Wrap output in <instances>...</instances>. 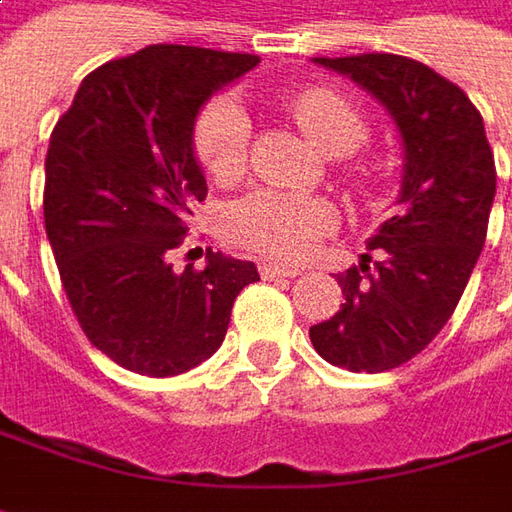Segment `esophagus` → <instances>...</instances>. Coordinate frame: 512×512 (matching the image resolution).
<instances>
[{
    "label": "esophagus",
    "instance_id": "34e87169",
    "mask_svg": "<svg viewBox=\"0 0 512 512\" xmlns=\"http://www.w3.org/2000/svg\"><path fill=\"white\" fill-rule=\"evenodd\" d=\"M300 266H283V263H260V277L272 280V277H297Z\"/></svg>",
    "mask_w": 512,
    "mask_h": 512
}]
</instances>
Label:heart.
<instances>
[{
    "label": "heart",
    "instance_id": "1",
    "mask_svg": "<svg viewBox=\"0 0 512 512\" xmlns=\"http://www.w3.org/2000/svg\"><path fill=\"white\" fill-rule=\"evenodd\" d=\"M280 107L328 155H348L368 138V118L360 104L328 84L289 93L280 98ZM192 147L212 181H238L249 155V118L235 98L221 96L203 107L192 130ZM340 169L348 184H360L368 175V167L354 161H345ZM334 221L337 212L326 198L255 189L229 209L226 232L238 246L257 255L300 260L334 229Z\"/></svg>",
    "mask_w": 512,
    "mask_h": 512
}]
</instances>
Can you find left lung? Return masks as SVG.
<instances>
[{
    "mask_svg": "<svg viewBox=\"0 0 512 512\" xmlns=\"http://www.w3.org/2000/svg\"><path fill=\"white\" fill-rule=\"evenodd\" d=\"M362 84L405 141L399 212L360 266L337 274L345 303L309 328L331 365L379 374L416 357L445 328L485 246L496 164L482 113L453 81L394 53L317 59Z\"/></svg>",
    "mask_w": 512,
    "mask_h": 512,
    "instance_id": "1",
    "label": "left lung"
}]
</instances>
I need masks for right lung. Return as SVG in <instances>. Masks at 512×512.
I'll return each instance as SVG.
<instances>
[{"mask_svg":"<svg viewBox=\"0 0 512 512\" xmlns=\"http://www.w3.org/2000/svg\"><path fill=\"white\" fill-rule=\"evenodd\" d=\"M252 53L150 45L96 67L50 133L45 229L87 340L121 368L175 377L221 348L255 263L209 252L175 272L206 178L192 152L203 101Z\"/></svg>","mask_w":512,"mask_h":512,"instance_id":"right-lung-1","label":"right lung"}]
</instances>
